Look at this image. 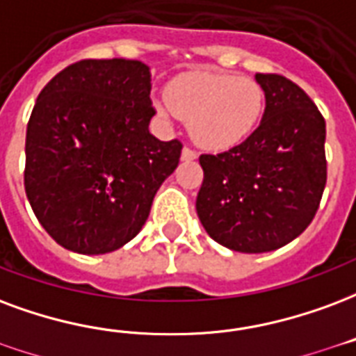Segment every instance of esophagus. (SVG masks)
<instances>
[{"instance_id":"1","label":"esophagus","mask_w":356,"mask_h":356,"mask_svg":"<svg viewBox=\"0 0 356 356\" xmlns=\"http://www.w3.org/2000/svg\"><path fill=\"white\" fill-rule=\"evenodd\" d=\"M181 160H185V162L196 160V152L192 151V149H188V147H185V149H183V152H181Z\"/></svg>"}]
</instances>
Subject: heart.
I'll return each mask as SVG.
<instances>
[{
    "label": "heart",
    "mask_w": 356,
    "mask_h": 356,
    "mask_svg": "<svg viewBox=\"0 0 356 356\" xmlns=\"http://www.w3.org/2000/svg\"><path fill=\"white\" fill-rule=\"evenodd\" d=\"M154 109L170 120L179 115L194 143L205 151H230L251 138L264 113V92L257 81L215 71H192L173 79L168 97Z\"/></svg>",
    "instance_id": "b5f03b06"
}]
</instances>
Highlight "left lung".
I'll use <instances>...</instances> for the list:
<instances>
[{
    "label": "left lung",
    "mask_w": 356,
    "mask_h": 356,
    "mask_svg": "<svg viewBox=\"0 0 356 356\" xmlns=\"http://www.w3.org/2000/svg\"><path fill=\"white\" fill-rule=\"evenodd\" d=\"M266 109L251 138L228 152L202 154L196 211L217 243L270 252L309 226L326 185V124L312 97L281 75H254Z\"/></svg>",
    "instance_id": "8db88e82"
}]
</instances>
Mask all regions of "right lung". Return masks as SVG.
<instances>
[{
  "label": "right lung",
  "instance_id": "add662e5",
  "mask_svg": "<svg viewBox=\"0 0 356 356\" xmlns=\"http://www.w3.org/2000/svg\"><path fill=\"white\" fill-rule=\"evenodd\" d=\"M151 70L139 60H83L52 77L26 131L24 186L58 245L113 252L134 239L183 145L149 131Z\"/></svg>",
  "mask_w": 356,
  "mask_h": 356
}]
</instances>
